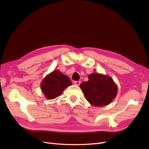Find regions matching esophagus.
Instances as JSON below:
<instances>
[{
  "label": "esophagus",
  "instance_id": "1",
  "mask_svg": "<svg viewBox=\"0 0 149 149\" xmlns=\"http://www.w3.org/2000/svg\"><path fill=\"white\" fill-rule=\"evenodd\" d=\"M74 83L76 85H79L81 84V81H74Z\"/></svg>",
  "mask_w": 149,
  "mask_h": 149
}]
</instances>
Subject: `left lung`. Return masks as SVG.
<instances>
[{
	"label": "left lung",
	"mask_w": 149,
	"mask_h": 149,
	"mask_svg": "<svg viewBox=\"0 0 149 149\" xmlns=\"http://www.w3.org/2000/svg\"><path fill=\"white\" fill-rule=\"evenodd\" d=\"M89 80L80 84L86 99L95 106L108 104L114 100L118 88L112 79L108 76L98 73L89 75Z\"/></svg>",
	"instance_id": "8db88e82"
}]
</instances>
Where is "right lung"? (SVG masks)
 <instances>
[{"mask_svg":"<svg viewBox=\"0 0 149 149\" xmlns=\"http://www.w3.org/2000/svg\"><path fill=\"white\" fill-rule=\"evenodd\" d=\"M71 84L70 79L59 71H54L47 76L41 84L42 92L49 100L61 95L64 89Z\"/></svg>","mask_w":149,"mask_h":149,"instance_id":"add662e5","label":"right lung"}]
</instances>
